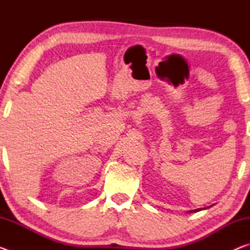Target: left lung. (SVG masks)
Returning <instances> with one entry per match:
<instances>
[{
	"label": "left lung",
	"mask_w": 250,
	"mask_h": 250,
	"mask_svg": "<svg viewBox=\"0 0 250 250\" xmlns=\"http://www.w3.org/2000/svg\"><path fill=\"white\" fill-rule=\"evenodd\" d=\"M198 210H201V209H196V210H195V211H198Z\"/></svg>",
	"instance_id": "8db88e82"
}]
</instances>
